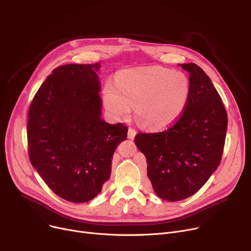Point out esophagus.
Wrapping results in <instances>:
<instances>
[{"instance_id": "1", "label": "esophagus", "mask_w": 251, "mask_h": 251, "mask_svg": "<svg viewBox=\"0 0 251 251\" xmlns=\"http://www.w3.org/2000/svg\"><path fill=\"white\" fill-rule=\"evenodd\" d=\"M135 135H136V131L134 129H132V128H129V130H128V138L129 139H134Z\"/></svg>"}]
</instances>
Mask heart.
I'll return each mask as SVG.
<instances>
[{
	"label": "heart",
	"mask_w": 251,
	"mask_h": 251,
	"mask_svg": "<svg viewBox=\"0 0 251 251\" xmlns=\"http://www.w3.org/2000/svg\"><path fill=\"white\" fill-rule=\"evenodd\" d=\"M190 81L181 71L163 67L126 69L118 72L115 83L105 81L102 98L114 118L134 115L144 127L159 129L173 123L186 108Z\"/></svg>",
	"instance_id": "1"
}]
</instances>
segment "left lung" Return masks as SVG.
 Listing matches in <instances>:
<instances>
[{"mask_svg":"<svg viewBox=\"0 0 251 251\" xmlns=\"http://www.w3.org/2000/svg\"><path fill=\"white\" fill-rule=\"evenodd\" d=\"M188 72L190 96L179 120L157 133H138L135 144L146 155L154 193L167 201L199 191L220 165L228 119L205 72L194 63L179 64Z\"/></svg>","mask_w":251,"mask_h":251,"instance_id":"left-lung-1","label":"left lung"}]
</instances>
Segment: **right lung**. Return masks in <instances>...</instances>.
<instances>
[{"mask_svg":"<svg viewBox=\"0 0 251 251\" xmlns=\"http://www.w3.org/2000/svg\"><path fill=\"white\" fill-rule=\"evenodd\" d=\"M100 64L56 68L32 100L28 112L29 159L61 199L86 202L111 176L112 159L127 138L122 123L101 118Z\"/></svg>","mask_w":251,"mask_h":251,"instance_id":"obj_1","label":"right lung"}]
</instances>
